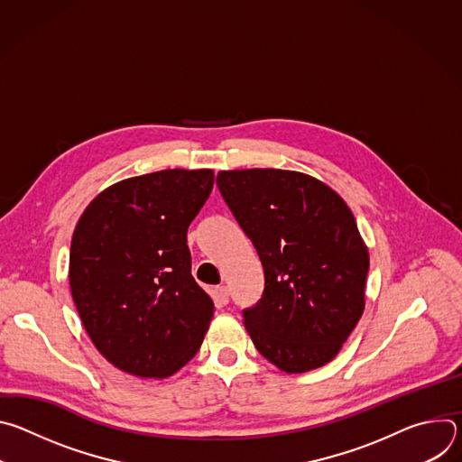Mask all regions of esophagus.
I'll list each match as a JSON object with an SVG mask.
<instances>
[{
	"instance_id": "34e87169",
	"label": "esophagus",
	"mask_w": 462,
	"mask_h": 462,
	"mask_svg": "<svg viewBox=\"0 0 462 462\" xmlns=\"http://www.w3.org/2000/svg\"><path fill=\"white\" fill-rule=\"evenodd\" d=\"M216 300L221 303V305H226L228 300H230V292H228V287L221 285L216 289Z\"/></svg>"
}]
</instances>
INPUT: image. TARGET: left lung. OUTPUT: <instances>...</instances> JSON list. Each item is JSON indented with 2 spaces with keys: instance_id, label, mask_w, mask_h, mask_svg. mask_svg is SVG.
I'll list each match as a JSON object with an SVG mask.
<instances>
[{
  "instance_id": "8db88e82",
  "label": "left lung",
  "mask_w": 462,
  "mask_h": 462,
  "mask_svg": "<svg viewBox=\"0 0 462 462\" xmlns=\"http://www.w3.org/2000/svg\"><path fill=\"white\" fill-rule=\"evenodd\" d=\"M217 188L265 276L257 303L243 309L255 349L285 373L331 362L364 312L369 271L349 207L287 170L219 171Z\"/></svg>"
}]
</instances>
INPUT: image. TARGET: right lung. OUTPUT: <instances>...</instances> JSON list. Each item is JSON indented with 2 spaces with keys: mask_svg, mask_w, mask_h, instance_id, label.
Segmentation results:
<instances>
[{
  "mask_svg": "<svg viewBox=\"0 0 462 462\" xmlns=\"http://www.w3.org/2000/svg\"><path fill=\"white\" fill-rule=\"evenodd\" d=\"M212 186V170H162L109 186L82 214L71 294L115 367L164 378L199 351L214 301L191 276L186 232Z\"/></svg>",
  "mask_w": 462,
  "mask_h": 462,
  "instance_id": "1",
  "label": "right lung"
}]
</instances>
